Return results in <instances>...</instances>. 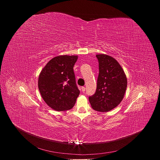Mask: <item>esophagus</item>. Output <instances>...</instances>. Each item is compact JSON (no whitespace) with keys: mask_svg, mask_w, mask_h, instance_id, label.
I'll use <instances>...</instances> for the list:
<instances>
[{"mask_svg":"<svg viewBox=\"0 0 160 160\" xmlns=\"http://www.w3.org/2000/svg\"><path fill=\"white\" fill-rule=\"evenodd\" d=\"M81 89H82V91L83 92H84L85 91V87H82V88H81Z\"/></svg>","mask_w":160,"mask_h":160,"instance_id":"esophagus-1","label":"esophagus"}]
</instances>
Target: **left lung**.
Segmentation results:
<instances>
[{
  "label": "left lung",
  "instance_id": "8db88e82",
  "mask_svg": "<svg viewBox=\"0 0 160 160\" xmlns=\"http://www.w3.org/2000/svg\"><path fill=\"white\" fill-rule=\"evenodd\" d=\"M99 73L96 93L88 99L98 111L108 112L120 104L124 98L127 78L119 62L112 57L97 54Z\"/></svg>",
  "mask_w": 160,
  "mask_h": 160
}]
</instances>
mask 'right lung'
<instances>
[{"label": "right lung", "mask_w": 160, "mask_h": 160, "mask_svg": "<svg viewBox=\"0 0 160 160\" xmlns=\"http://www.w3.org/2000/svg\"><path fill=\"white\" fill-rule=\"evenodd\" d=\"M78 56L60 55L51 59L42 70L38 80L41 96L58 111L72 109L79 96L73 72Z\"/></svg>", "instance_id": "obj_1"}]
</instances>
